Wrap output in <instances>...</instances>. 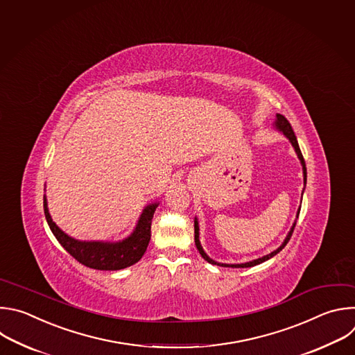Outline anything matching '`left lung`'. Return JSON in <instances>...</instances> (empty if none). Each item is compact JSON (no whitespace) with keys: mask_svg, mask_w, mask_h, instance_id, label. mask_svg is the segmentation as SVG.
I'll return each mask as SVG.
<instances>
[{"mask_svg":"<svg viewBox=\"0 0 355 355\" xmlns=\"http://www.w3.org/2000/svg\"><path fill=\"white\" fill-rule=\"evenodd\" d=\"M272 127H274V130H277L278 132H281L282 135L287 137V138H288V141L291 143V146L294 147V150H295V153H297V155H298V158H300V161H301V165H302L304 183H305V186H306V166H305V161H304L302 153H301V150H300L298 141H297V137H295V134H294V130H293L291 124L288 123V120H287L284 116H282V114H277V117H275V121H274ZM304 190H305V187H304ZM302 194H304V191H302ZM300 211H301V207H300V208H298V211H297V218H298V216H300ZM295 225H297V220L294 221V224H293V227H291L290 232L287 234V236H286L284 242H282V243H281L275 250H272L271 253H268V254H266V256H263V257H259V259H254V260H250V261H246V263H234V264H228V263H218V261H216V260H212V259H211V257L204 252V249H202V246H201V243H200V232H198V231H200V228H198V220H197V218H194V242H196L197 250L200 252L201 257H202L205 261H208V263H211V264L221 266V267L245 268V267H253V266H257V264H260V263H263V261H267L268 259H271L272 256H275L277 253H279V250L284 249V246L288 243V241H290V238H291V235H293V232H294Z\"/></svg>","mask_w":355,"mask_h":355,"instance_id":"1","label":"left lung"}]
</instances>
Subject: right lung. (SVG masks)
Here are the masks:
<instances>
[{
  "label": "right lung",
  "instance_id": "add662e5",
  "mask_svg": "<svg viewBox=\"0 0 355 355\" xmlns=\"http://www.w3.org/2000/svg\"><path fill=\"white\" fill-rule=\"evenodd\" d=\"M158 204L153 202L144 207L132 232L121 241H78L55 225L47 208L46 194L43 197L44 216L55 239L76 260L95 270H121L132 266L144 256L151 239V223Z\"/></svg>",
  "mask_w": 355,
  "mask_h": 355
}]
</instances>
